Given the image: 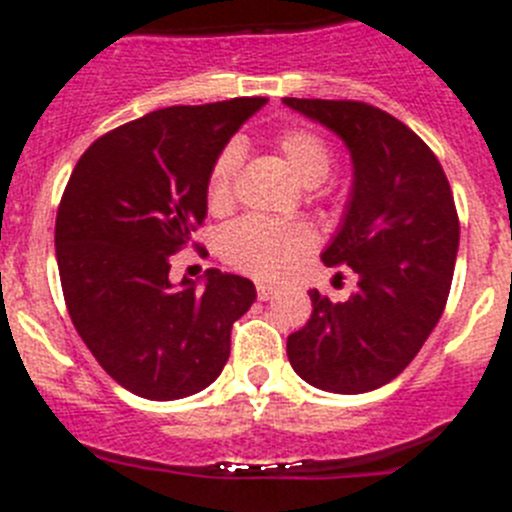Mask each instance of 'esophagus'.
Masks as SVG:
<instances>
[{
  "instance_id": "1",
  "label": "esophagus",
  "mask_w": 512,
  "mask_h": 512,
  "mask_svg": "<svg viewBox=\"0 0 512 512\" xmlns=\"http://www.w3.org/2000/svg\"><path fill=\"white\" fill-rule=\"evenodd\" d=\"M274 294H276V289L271 284H256V296H259L261 301H269Z\"/></svg>"
}]
</instances>
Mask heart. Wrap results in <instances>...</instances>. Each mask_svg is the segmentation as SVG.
I'll use <instances>...</instances> for the list:
<instances>
[{"label": "heart", "instance_id": "obj_1", "mask_svg": "<svg viewBox=\"0 0 512 512\" xmlns=\"http://www.w3.org/2000/svg\"><path fill=\"white\" fill-rule=\"evenodd\" d=\"M271 145L304 186H319L332 173V143L319 130L304 125L284 128L271 138ZM238 163L241 155L236 145H226L213 160L206 180V203L211 211H226L231 206ZM311 243L314 233L304 221H269L261 216H246L223 228L218 236V253L233 269L261 279H276L301 253L309 251Z\"/></svg>", "mask_w": 512, "mask_h": 512}]
</instances>
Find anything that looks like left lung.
<instances>
[{
    "instance_id": "left-lung-1",
    "label": "left lung",
    "mask_w": 512,
    "mask_h": 512,
    "mask_svg": "<svg viewBox=\"0 0 512 512\" xmlns=\"http://www.w3.org/2000/svg\"><path fill=\"white\" fill-rule=\"evenodd\" d=\"M284 102L347 143L354 188L342 231L321 253L359 276L347 301L311 289V316L286 342L301 379L359 394L397 377L440 321L455 271L460 221L437 155L379 107L359 100Z\"/></svg>"
}]
</instances>
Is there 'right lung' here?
<instances>
[{"label": "right lung", "mask_w": 512, "mask_h": 512, "mask_svg": "<svg viewBox=\"0 0 512 512\" xmlns=\"http://www.w3.org/2000/svg\"><path fill=\"white\" fill-rule=\"evenodd\" d=\"M264 102L155 110L97 138L67 180L55 223L67 311L100 367L138 397L180 399L216 382L233 321L256 299L226 271L208 269L203 291L173 289L168 274L206 218L213 160Z\"/></svg>", "instance_id": "add662e5"}]
</instances>
